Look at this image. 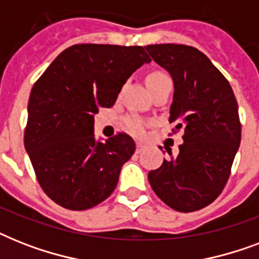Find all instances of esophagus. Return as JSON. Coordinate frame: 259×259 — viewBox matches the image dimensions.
Masks as SVG:
<instances>
[{
    "mask_svg": "<svg viewBox=\"0 0 259 259\" xmlns=\"http://www.w3.org/2000/svg\"><path fill=\"white\" fill-rule=\"evenodd\" d=\"M144 149H145V145H144V144H141V142H138L137 145H136V152H137V153H141Z\"/></svg>",
    "mask_w": 259,
    "mask_h": 259,
    "instance_id": "1",
    "label": "esophagus"
}]
</instances>
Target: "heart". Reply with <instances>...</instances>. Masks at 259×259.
Wrapping results in <instances>:
<instances>
[{
	"instance_id": "obj_1",
	"label": "heart",
	"mask_w": 259,
	"mask_h": 259,
	"mask_svg": "<svg viewBox=\"0 0 259 259\" xmlns=\"http://www.w3.org/2000/svg\"><path fill=\"white\" fill-rule=\"evenodd\" d=\"M146 83H148V87H154L157 86V84H162V83H169L172 84L170 82V79L166 76L165 74H161V72H153V74H150L146 79ZM126 125L129 127V130L132 132L133 134L136 136H141L144 133V130H145V123L142 119L140 118H136V117H132L129 118L127 121H126Z\"/></svg>"
}]
</instances>
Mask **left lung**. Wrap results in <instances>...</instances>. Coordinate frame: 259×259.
Wrapping results in <instances>:
<instances>
[{
  "label": "left lung",
  "mask_w": 259,
  "mask_h": 259,
  "mask_svg": "<svg viewBox=\"0 0 259 259\" xmlns=\"http://www.w3.org/2000/svg\"><path fill=\"white\" fill-rule=\"evenodd\" d=\"M145 50L169 72L175 87L169 122L184 133L179 154L150 170L148 179L170 208L197 211L211 204L229 180L241 144L237 99L227 79L196 48L154 44Z\"/></svg>",
  "instance_id": "1"
}]
</instances>
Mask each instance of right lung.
<instances>
[{
	"label": "right lung",
	"instance_id": "obj_1",
	"mask_svg": "<svg viewBox=\"0 0 259 259\" xmlns=\"http://www.w3.org/2000/svg\"><path fill=\"white\" fill-rule=\"evenodd\" d=\"M142 47L76 44L51 63L30 91L24 145L42 191L64 208L99 204L117 187L136 144L127 134L98 141L94 115L111 107L142 64Z\"/></svg>",
	"mask_w": 259,
	"mask_h": 259
}]
</instances>
